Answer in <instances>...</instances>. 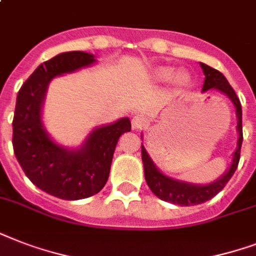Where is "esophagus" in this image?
<instances>
[{"instance_id": "1", "label": "esophagus", "mask_w": 256, "mask_h": 256, "mask_svg": "<svg viewBox=\"0 0 256 256\" xmlns=\"http://www.w3.org/2000/svg\"><path fill=\"white\" fill-rule=\"evenodd\" d=\"M132 124L134 130H140V128L148 124V118L144 114H136L132 120Z\"/></svg>"}]
</instances>
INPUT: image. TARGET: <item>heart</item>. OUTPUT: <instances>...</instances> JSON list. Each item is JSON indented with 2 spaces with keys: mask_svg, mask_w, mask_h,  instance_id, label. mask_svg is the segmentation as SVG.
<instances>
[{
  "mask_svg": "<svg viewBox=\"0 0 256 256\" xmlns=\"http://www.w3.org/2000/svg\"><path fill=\"white\" fill-rule=\"evenodd\" d=\"M152 78L156 82H168L172 80L176 88H186L190 84V74L184 70H179L175 73L174 69L170 66H158L152 72Z\"/></svg>",
  "mask_w": 256,
  "mask_h": 256,
  "instance_id": "obj_1",
  "label": "heart"
}]
</instances>
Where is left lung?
<instances>
[{"label":"left lung","mask_w":256,"mask_h":256,"mask_svg":"<svg viewBox=\"0 0 256 256\" xmlns=\"http://www.w3.org/2000/svg\"><path fill=\"white\" fill-rule=\"evenodd\" d=\"M199 65L202 68L203 74H204V82H203L202 92H206L208 90H216L222 92L224 96H228V100L232 102L235 108V114H236V132H238V140H236V148L232 152V160L231 164L228 166L224 172H223L218 179H215L214 182L204 183V184H198V183L186 182L180 179H175L172 176L164 174L160 168H156L152 156H148V150L144 148L142 144V162H144V179L152 194L156 195L158 198L164 200V202L174 203L179 206H194V204H200L206 200H210L226 186V183L234 175L235 170L238 168L239 158H240V148H242V106L240 100L235 94L234 88H231L226 77L220 72L212 69L206 64L199 62ZM142 138V136H140Z\"/></svg>","instance_id":"left-lung-1"}]
</instances>
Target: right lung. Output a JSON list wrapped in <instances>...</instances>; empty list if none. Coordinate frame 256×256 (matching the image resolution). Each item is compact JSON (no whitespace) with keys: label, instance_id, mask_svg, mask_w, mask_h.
Here are the masks:
<instances>
[{"label":"right lung","instance_id":"add662e5","mask_svg":"<svg viewBox=\"0 0 256 256\" xmlns=\"http://www.w3.org/2000/svg\"><path fill=\"white\" fill-rule=\"evenodd\" d=\"M96 62L86 52H66L44 62L20 88L13 118V148L26 176L48 194L66 200L88 198L108 182L116 142L132 130L128 116L92 128L78 148L57 144L46 132L42 108L49 84Z\"/></svg>","mask_w":256,"mask_h":256}]
</instances>
